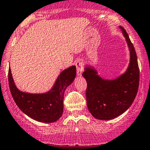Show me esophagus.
<instances>
[{
    "instance_id": "esophagus-1",
    "label": "esophagus",
    "mask_w": 150,
    "mask_h": 150,
    "mask_svg": "<svg viewBox=\"0 0 150 150\" xmlns=\"http://www.w3.org/2000/svg\"><path fill=\"white\" fill-rule=\"evenodd\" d=\"M75 66H76L77 68V75L78 76H81L82 75V71L83 70V66H84V64L82 61L78 60L75 62Z\"/></svg>"
}]
</instances>
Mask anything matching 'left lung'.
Returning a JSON list of instances; mask_svg holds the SVG:
<instances>
[{
	"label": "left lung",
	"mask_w": 150,
	"mask_h": 150,
	"mask_svg": "<svg viewBox=\"0 0 150 150\" xmlns=\"http://www.w3.org/2000/svg\"><path fill=\"white\" fill-rule=\"evenodd\" d=\"M130 50L129 68L113 80L102 79L94 69L86 67L83 75L87 81L86 99L89 111L100 120H110L125 112L134 100L139 84L137 57L128 34L121 27Z\"/></svg>",
	"instance_id": "obj_1"
}]
</instances>
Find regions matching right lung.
<instances>
[{
	"label": "right lung",
	"instance_id": "1",
	"mask_svg": "<svg viewBox=\"0 0 150 150\" xmlns=\"http://www.w3.org/2000/svg\"><path fill=\"white\" fill-rule=\"evenodd\" d=\"M76 76V67L72 66L62 71L54 87L44 94L21 92L16 87L9 67V88L14 101L25 114L37 121L51 123L57 121L63 113L64 93Z\"/></svg>",
	"mask_w": 150,
	"mask_h": 150
}]
</instances>
